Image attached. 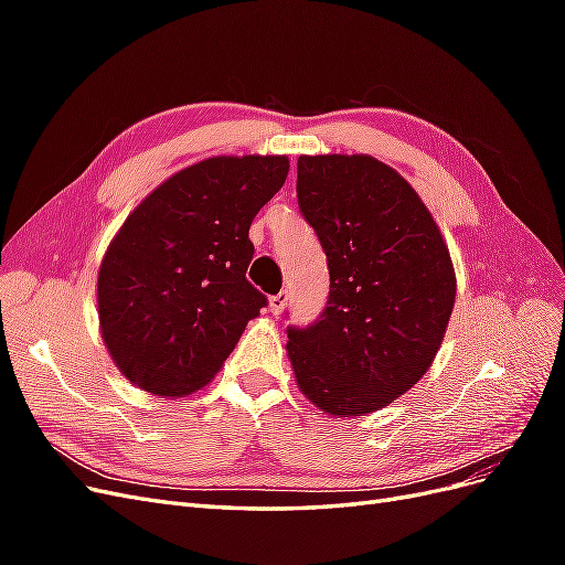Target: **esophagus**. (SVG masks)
<instances>
[{
  "label": "esophagus",
  "instance_id": "1",
  "mask_svg": "<svg viewBox=\"0 0 565 565\" xmlns=\"http://www.w3.org/2000/svg\"><path fill=\"white\" fill-rule=\"evenodd\" d=\"M287 299H289V292H287V289H280V292L278 295H273L270 299H268V306H270V311L273 313H282V309H285V306H287Z\"/></svg>",
  "mask_w": 565,
  "mask_h": 565
}]
</instances>
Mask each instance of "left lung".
Here are the masks:
<instances>
[{"label": "left lung", "instance_id": "obj_1", "mask_svg": "<svg viewBox=\"0 0 565 565\" xmlns=\"http://www.w3.org/2000/svg\"><path fill=\"white\" fill-rule=\"evenodd\" d=\"M297 200L330 270L318 320L287 328L297 384L328 415L374 413L434 363L455 306L450 252L413 185L370 156H301Z\"/></svg>", "mask_w": 565, "mask_h": 565}]
</instances>
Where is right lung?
Returning a JSON list of instances; mask_svg holds the SVG:
<instances>
[{
    "label": "right lung",
    "mask_w": 565,
    "mask_h": 565,
    "mask_svg": "<svg viewBox=\"0 0 565 565\" xmlns=\"http://www.w3.org/2000/svg\"><path fill=\"white\" fill-rule=\"evenodd\" d=\"M287 172L285 156L210 158L127 216L98 270V320L129 382L174 398L221 370L268 303L245 278L249 226Z\"/></svg>",
    "instance_id": "add662e5"
}]
</instances>
